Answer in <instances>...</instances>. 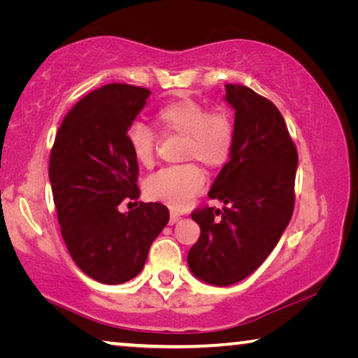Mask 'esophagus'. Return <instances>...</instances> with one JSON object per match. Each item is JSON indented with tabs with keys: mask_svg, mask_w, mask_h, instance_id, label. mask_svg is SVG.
Instances as JSON below:
<instances>
[{
	"mask_svg": "<svg viewBox=\"0 0 358 358\" xmlns=\"http://www.w3.org/2000/svg\"><path fill=\"white\" fill-rule=\"evenodd\" d=\"M180 220H181V216L178 213H175V211H171V217H169V224H171V226H173V224L178 222Z\"/></svg>",
	"mask_w": 358,
	"mask_h": 358,
	"instance_id": "esophagus-1",
	"label": "esophagus"
}]
</instances>
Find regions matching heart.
I'll use <instances>...</instances> for the list:
<instances>
[{
  "label": "heart",
  "mask_w": 358,
  "mask_h": 358,
  "mask_svg": "<svg viewBox=\"0 0 358 358\" xmlns=\"http://www.w3.org/2000/svg\"><path fill=\"white\" fill-rule=\"evenodd\" d=\"M156 123L164 134L183 136L181 159H197L208 167H221L232 153L235 137L232 121L224 112H208L196 99L167 102L156 112ZM126 141L138 164L153 166L156 148L153 129L142 123L131 124ZM143 187L151 201L181 210L203 191L205 173L196 162L164 167L150 175Z\"/></svg>",
  "instance_id": "1"
}]
</instances>
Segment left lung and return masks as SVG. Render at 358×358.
Returning a JSON list of instances; mask_svg holds the SVG:
<instances>
[{"label":"left lung","instance_id":"left-lung-1","mask_svg":"<svg viewBox=\"0 0 358 358\" xmlns=\"http://www.w3.org/2000/svg\"><path fill=\"white\" fill-rule=\"evenodd\" d=\"M235 110L234 148L208 192L227 207L197 208L201 237L187 252L192 275L230 286L256 271L294 213L299 155L273 102L243 85H226Z\"/></svg>","mask_w":358,"mask_h":358}]
</instances>
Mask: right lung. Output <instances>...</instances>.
I'll return each instance as SVG.
<instances>
[{"label": "right lung", "mask_w": 358, "mask_h": 358, "mask_svg": "<svg viewBox=\"0 0 358 358\" xmlns=\"http://www.w3.org/2000/svg\"><path fill=\"white\" fill-rule=\"evenodd\" d=\"M148 96L150 90L124 83L94 90L66 115L50 153L48 178L63 240L78 268L102 284H123L141 273L169 222L159 202L118 210L141 196L126 132Z\"/></svg>", "instance_id": "1"}]
</instances>
